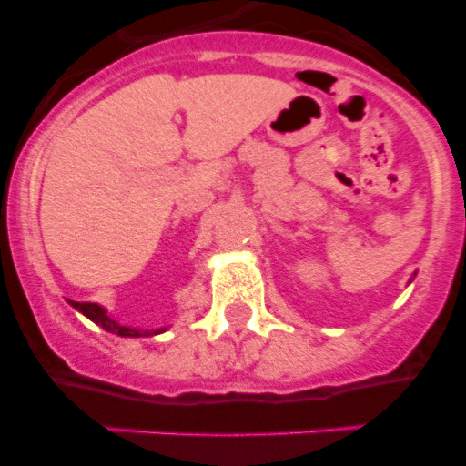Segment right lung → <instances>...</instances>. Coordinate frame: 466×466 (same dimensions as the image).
<instances>
[{
    "instance_id": "add662e5",
    "label": "right lung",
    "mask_w": 466,
    "mask_h": 466,
    "mask_svg": "<svg viewBox=\"0 0 466 466\" xmlns=\"http://www.w3.org/2000/svg\"><path fill=\"white\" fill-rule=\"evenodd\" d=\"M69 306L74 310H79L81 315H86L90 322H95L97 327H102L105 331L116 333V336H123V339H147V336H158L166 329H137V327H126L118 319L106 312V308H102L100 303H79V300H69Z\"/></svg>"
}]
</instances>
